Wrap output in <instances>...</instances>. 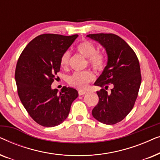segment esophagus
Listing matches in <instances>:
<instances>
[{
    "instance_id": "esophagus-1",
    "label": "esophagus",
    "mask_w": 160,
    "mask_h": 160,
    "mask_svg": "<svg viewBox=\"0 0 160 160\" xmlns=\"http://www.w3.org/2000/svg\"><path fill=\"white\" fill-rule=\"evenodd\" d=\"M86 93H87L86 91H83V90L78 91V95H84V94H86Z\"/></svg>"
}]
</instances>
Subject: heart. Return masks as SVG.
Segmentation results:
<instances>
[{
	"mask_svg": "<svg viewBox=\"0 0 160 160\" xmlns=\"http://www.w3.org/2000/svg\"><path fill=\"white\" fill-rule=\"evenodd\" d=\"M76 50L85 58H88V62L90 66L95 70H101L106 62V56L102 52L96 51V47L91 41L84 40L78 43ZM70 53L68 51L65 52L60 58V65L63 68H66L68 65ZM95 76L92 72L89 71L75 72L68 78V83L71 86L79 89L86 88L89 83L92 82Z\"/></svg>",
	"mask_w": 160,
	"mask_h": 160,
	"instance_id": "heart-1",
	"label": "heart"
}]
</instances>
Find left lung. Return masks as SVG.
Wrapping results in <instances>:
<instances>
[{
  "label": "left lung",
  "instance_id": "obj_1",
  "mask_svg": "<svg viewBox=\"0 0 160 160\" xmlns=\"http://www.w3.org/2000/svg\"><path fill=\"white\" fill-rule=\"evenodd\" d=\"M100 43L108 55L106 66L95 82L99 101L92 113L101 123L114 124L127 117L134 106L141 83L138 59L122 38L112 33L87 36ZM112 86L110 93L107 89Z\"/></svg>",
  "mask_w": 160,
  "mask_h": 160
}]
</instances>
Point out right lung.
<instances>
[{
  "mask_svg": "<svg viewBox=\"0 0 160 160\" xmlns=\"http://www.w3.org/2000/svg\"><path fill=\"white\" fill-rule=\"evenodd\" d=\"M78 35L65 36L46 33L32 39L22 52L15 70L17 92L32 119L52 128L62 123L69 114L76 89L63 87L60 94L51 85L60 71L62 54Z\"/></svg>",
  "mask_w": 160,
  "mask_h": 160,
  "instance_id": "right-lung-1",
  "label": "right lung"
}]
</instances>
